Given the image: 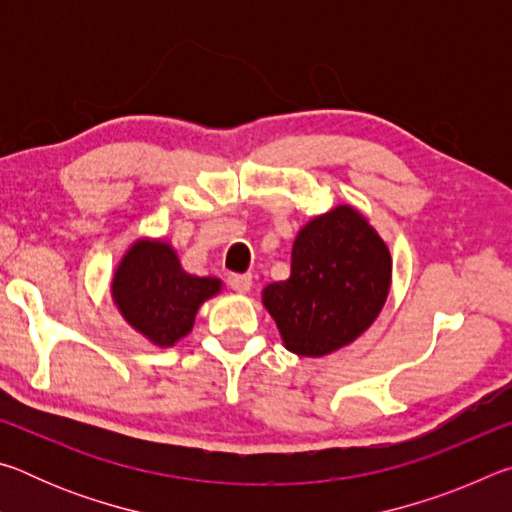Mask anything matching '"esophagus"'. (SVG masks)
Listing matches in <instances>:
<instances>
[{
	"instance_id": "esophagus-1",
	"label": "esophagus",
	"mask_w": 512,
	"mask_h": 512,
	"mask_svg": "<svg viewBox=\"0 0 512 512\" xmlns=\"http://www.w3.org/2000/svg\"><path fill=\"white\" fill-rule=\"evenodd\" d=\"M228 287L232 291H239V293H246L253 287V275L250 273H230L228 275Z\"/></svg>"
}]
</instances>
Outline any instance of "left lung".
Masks as SVG:
<instances>
[{
  "label": "left lung",
  "instance_id": "obj_1",
  "mask_svg": "<svg viewBox=\"0 0 512 512\" xmlns=\"http://www.w3.org/2000/svg\"><path fill=\"white\" fill-rule=\"evenodd\" d=\"M393 262L384 239L352 205H336L302 225L291 275L262 291V302L298 357H325L357 341L388 298Z\"/></svg>",
  "mask_w": 512,
  "mask_h": 512
}]
</instances>
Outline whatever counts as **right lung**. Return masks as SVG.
I'll return each instance as SVG.
<instances>
[{
	"label": "right lung",
	"mask_w": 512,
	"mask_h": 512,
	"mask_svg": "<svg viewBox=\"0 0 512 512\" xmlns=\"http://www.w3.org/2000/svg\"><path fill=\"white\" fill-rule=\"evenodd\" d=\"M221 289L219 277L187 273L176 250L162 239H137L110 284L119 314L158 348H171L192 332L198 309Z\"/></svg>",
	"instance_id": "obj_1"
}]
</instances>
